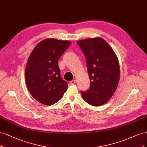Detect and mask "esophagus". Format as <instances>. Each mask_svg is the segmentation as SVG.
Returning a JSON list of instances; mask_svg holds the SVG:
<instances>
[{
  "mask_svg": "<svg viewBox=\"0 0 147 147\" xmlns=\"http://www.w3.org/2000/svg\"><path fill=\"white\" fill-rule=\"evenodd\" d=\"M75 82H76V80H75V79H74V80H72L70 82V84H71V85H73V84H75Z\"/></svg>",
  "mask_w": 147,
  "mask_h": 147,
  "instance_id": "1",
  "label": "esophagus"
}]
</instances>
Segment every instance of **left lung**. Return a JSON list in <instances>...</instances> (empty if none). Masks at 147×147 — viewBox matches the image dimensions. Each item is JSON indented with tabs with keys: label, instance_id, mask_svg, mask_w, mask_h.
I'll list each match as a JSON object with an SVG mask.
<instances>
[{
	"label": "left lung",
	"instance_id": "8db88e82",
	"mask_svg": "<svg viewBox=\"0 0 147 147\" xmlns=\"http://www.w3.org/2000/svg\"><path fill=\"white\" fill-rule=\"evenodd\" d=\"M86 59L90 87L81 92L83 99L93 106H101L111 98L120 79V65L115 52L100 37L77 41Z\"/></svg>",
	"mask_w": 147,
	"mask_h": 147
}]
</instances>
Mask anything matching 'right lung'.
I'll return each mask as SVG.
<instances>
[{
	"label": "right lung",
	"mask_w": 147,
	"mask_h": 147,
	"mask_svg": "<svg viewBox=\"0 0 147 147\" xmlns=\"http://www.w3.org/2000/svg\"><path fill=\"white\" fill-rule=\"evenodd\" d=\"M71 42L47 38L41 41L28 59L26 84L28 90L37 101L51 106L63 97L68 83L61 78L58 60Z\"/></svg>",
	"instance_id": "obj_1"
}]
</instances>
